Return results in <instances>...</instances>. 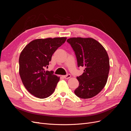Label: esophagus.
Listing matches in <instances>:
<instances>
[{
	"mask_svg": "<svg viewBox=\"0 0 131 131\" xmlns=\"http://www.w3.org/2000/svg\"><path fill=\"white\" fill-rule=\"evenodd\" d=\"M62 77L63 78H64V79H69L71 77V75H70V74H67L66 75H63V76H62Z\"/></svg>",
	"mask_w": 131,
	"mask_h": 131,
	"instance_id": "obj_1",
	"label": "esophagus"
}]
</instances>
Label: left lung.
Returning a JSON list of instances; mask_svg holds the SVG:
<instances>
[{
    "instance_id": "obj_1",
    "label": "left lung",
    "mask_w": 131,
    "mask_h": 131,
    "mask_svg": "<svg viewBox=\"0 0 131 131\" xmlns=\"http://www.w3.org/2000/svg\"><path fill=\"white\" fill-rule=\"evenodd\" d=\"M73 48L78 67H84V73L78 77L79 82L75 94L79 98L88 99L100 93L108 80L109 59L104 47L91 38H71L67 41Z\"/></svg>"
}]
</instances>
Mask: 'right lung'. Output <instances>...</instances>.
I'll return each mask as SVG.
<instances>
[{"instance_id":"1","label":"right lung","mask_w":131,"mask_h":131,"mask_svg":"<svg viewBox=\"0 0 131 131\" xmlns=\"http://www.w3.org/2000/svg\"><path fill=\"white\" fill-rule=\"evenodd\" d=\"M66 39V37L35 39L22 51L19 58V75L25 88L34 96L43 99L54 92L59 77L45 68Z\"/></svg>"}]
</instances>
